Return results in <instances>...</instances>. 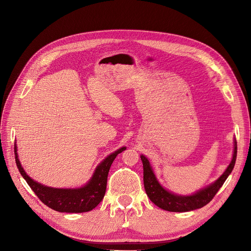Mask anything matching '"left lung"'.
<instances>
[{"label":"left lung","instance_id":"obj_1","mask_svg":"<svg viewBox=\"0 0 251 251\" xmlns=\"http://www.w3.org/2000/svg\"><path fill=\"white\" fill-rule=\"evenodd\" d=\"M237 156V142L235 140L234 144V153L233 159L227 170L224 174L215 182L212 185L207 186L206 188L199 191L197 193L190 196H180L171 193L164 189L160 183L157 182L150 162L144 155H140L141 161L143 164V184L144 189L150 200L156 205L168 212H178L184 213L189 212L196 208H201L207 204L210 201L214 199V196L217 194L219 189L222 187L224 182L226 181L228 176L231 174L232 170L235 166Z\"/></svg>","mask_w":251,"mask_h":251}]
</instances>
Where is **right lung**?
<instances>
[{
	"label": "right lung",
	"mask_w": 251,
	"mask_h": 251,
	"mask_svg": "<svg viewBox=\"0 0 251 251\" xmlns=\"http://www.w3.org/2000/svg\"><path fill=\"white\" fill-rule=\"evenodd\" d=\"M125 150L126 148H122L105 157L97 168L91 180L82 188L57 189L44 186L26 175L19 163L16 146L14 147L16 165L22 177L42 202L60 213H85L94 209L103 199L107 188L108 174L114 160L118 153Z\"/></svg>",
	"instance_id": "1"
}]
</instances>
